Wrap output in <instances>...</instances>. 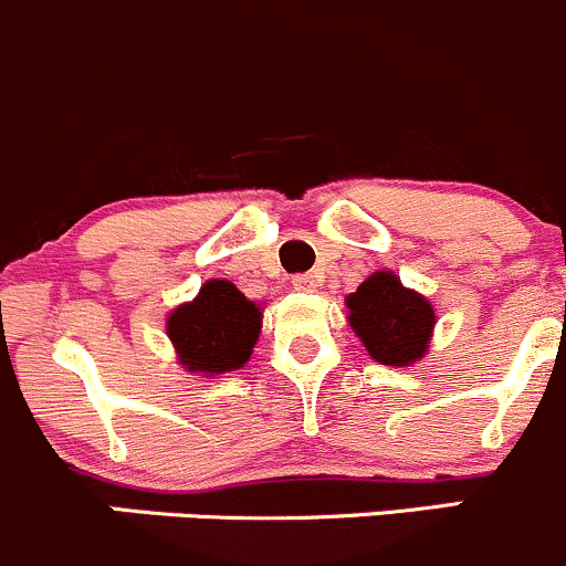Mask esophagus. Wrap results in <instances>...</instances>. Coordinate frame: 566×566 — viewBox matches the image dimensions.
<instances>
[{"instance_id": "34e87169", "label": "esophagus", "mask_w": 566, "mask_h": 566, "mask_svg": "<svg viewBox=\"0 0 566 566\" xmlns=\"http://www.w3.org/2000/svg\"><path fill=\"white\" fill-rule=\"evenodd\" d=\"M291 283H294L296 291H313L318 285L316 275H311V272H302V275H294V277H291Z\"/></svg>"}]
</instances>
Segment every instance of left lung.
I'll list each match as a JSON object with an SVG mask.
<instances>
[{"mask_svg":"<svg viewBox=\"0 0 566 566\" xmlns=\"http://www.w3.org/2000/svg\"><path fill=\"white\" fill-rule=\"evenodd\" d=\"M349 324L368 355L382 366H410L427 355L434 311L421 294L405 289L394 272H377L346 296Z\"/></svg>","mask_w":566,"mask_h":566,"instance_id":"left-lung-1","label":"left lung"}]
</instances>
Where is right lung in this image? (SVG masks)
Returning a JSON list of instances; mask_svg holds the SVG:
<instances>
[{
	"instance_id": "right-lung-1",
	"label": "right lung",
	"mask_w": 566,
	"mask_h": 566,
	"mask_svg": "<svg viewBox=\"0 0 566 566\" xmlns=\"http://www.w3.org/2000/svg\"><path fill=\"white\" fill-rule=\"evenodd\" d=\"M261 333V311L228 281H209L167 318V335L189 371L226 374L248 363Z\"/></svg>"
}]
</instances>
